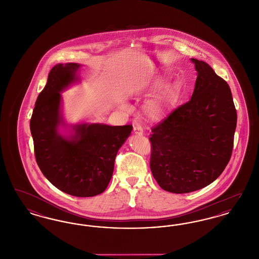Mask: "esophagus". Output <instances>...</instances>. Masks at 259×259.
Segmentation results:
<instances>
[{
  "label": "esophagus",
  "instance_id": "esophagus-1",
  "mask_svg": "<svg viewBox=\"0 0 259 259\" xmlns=\"http://www.w3.org/2000/svg\"><path fill=\"white\" fill-rule=\"evenodd\" d=\"M134 133L137 135H143L144 134V129L141 125H136L134 127Z\"/></svg>",
  "mask_w": 259,
  "mask_h": 259
}]
</instances>
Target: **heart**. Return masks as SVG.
<instances>
[{
	"label": "heart",
	"mask_w": 259,
	"mask_h": 259,
	"mask_svg": "<svg viewBox=\"0 0 259 259\" xmlns=\"http://www.w3.org/2000/svg\"><path fill=\"white\" fill-rule=\"evenodd\" d=\"M161 84H162V82L159 80L152 82L147 89V93L150 94V93L156 91L157 89L160 88ZM119 107L122 111H126V112L131 111V107L126 103H120ZM166 107H167V95L165 93L158 92L148 100L146 109H147L148 116L151 119L161 120L165 114Z\"/></svg>",
	"instance_id": "heart-1"
}]
</instances>
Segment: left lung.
I'll list each match as a JSON object with an SVG mask.
<instances>
[{"label":"left lung","mask_w":259,"mask_h":259,"mask_svg":"<svg viewBox=\"0 0 259 259\" xmlns=\"http://www.w3.org/2000/svg\"><path fill=\"white\" fill-rule=\"evenodd\" d=\"M191 99L152 128L150 170L162 189L189 193L214 182L230 160L237 112L230 87L206 62L190 59Z\"/></svg>","instance_id":"left-lung-1"}]
</instances>
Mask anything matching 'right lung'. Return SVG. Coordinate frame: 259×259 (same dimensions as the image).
<instances>
[{"label": "right lung", "instance_id": "add662e5", "mask_svg": "<svg viewBox=\"0 0 259 259\" xmlns=\"http://www.w3.org/2000/svg\"><path fill=\"white\" fill-rule=\"evenodd\" d=\"M81 65H55L47 85L37 96L30 121L35 156L44 176L63 192L92 197L105 191L111 181L118 149L131 134V125H69L62 114L61 92L80 81ZM68 130L64 136L61 129Z\"/></svg>", "mask_w": 259, "mask_h": 259}]
</instances>
